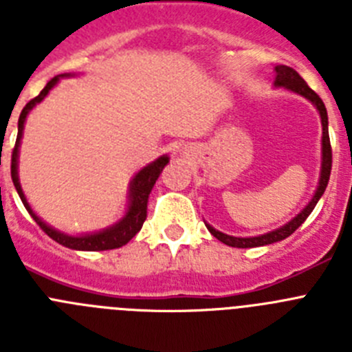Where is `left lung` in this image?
<instances>
[{
	"mask_svg": "<svg viewBox=\"0 0 352 352\" xmlns=\"http://www.w3.org/2000/svg\"><path fill=\"white\" fill-rule=\"evenodd\" d=\"M273 86L275 88H284L287 91L296 93V95L303 96L309 102H312L314 107L317 109V113L321 116V125H322V138H321V174H319V183H317V188L314 192L312 199L309 201V204L296 214L292 217L287 223L276 227L273 231L264 232L259 236H248V238H239V236H229L223 234V232L217 231L214 227H211L210 223H206L208 231L214 236L217 239H220L222 243L229 245V247L236 248H252V247H264V245H272L276 241H282L287 236H291L292 232L296 231L298 227L307 220L310 213L314 211L316 204L319 203L321 195L324 194L326 186L329 182V173H331V144H329V133H328V113H326V107L322 104V100L319 98L314 89L309 88V84L301 79V76L298 74L294 68L285 67V65H276L275 67V80H273Z\"/></svg>",
	"mask_w": 352,
	"mask_h": 352,
	"instance_id": "obj_1",
	"label": "left lung"
}]
</instances>
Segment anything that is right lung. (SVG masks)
Returning <instances> with one entry per match:
<instances>
[{"label": "right lung", "instance_id": "1", "mask_svg": "<svg viewBox=\"0 0 352 352\" xmlns=\"http://www.w3.org/2000/svg\"><path fill=\"white\" fill-rule=\"evenodd\" d=\"M74 74H61V76H56L45 84V88L40 91L38 96H35L33 100H30L26 104V107L23 109V113L19 116V132H17V141H15V148L12 151V182L15 185V190H17L19 197L23 201L24 208L28 210V213L33 217L36 223L43 229V232L52 238L54 241H58L63 247L72 248V250H84V252H100V250H113V248H120L123 245H126L133 236L141 231L142 223L146 220V208H148V197L149 192L153 188V185L157 183L158 176L164 170V167L169 164V157L167 155H162L157 160H153L151 164H148L146 167H142L139 173H135V176L132 178L129 185V206H126L125 214L118 220L113 226L105 227L102 231L96 232H86V234H77L72 236L67 232H61L54 227H51L49 223L43 222L38 214L33 211V208L28 203L26 195L23 192V186L19 182V148H21V139H23L24 132V123H26L28 114L31 113V109L35 107L36 104L45 98L49 95L56 84L60 82V79L63 77H70Z\"/></svg>", "mask_w": 352, "mask_h": 352}]
</instances>
